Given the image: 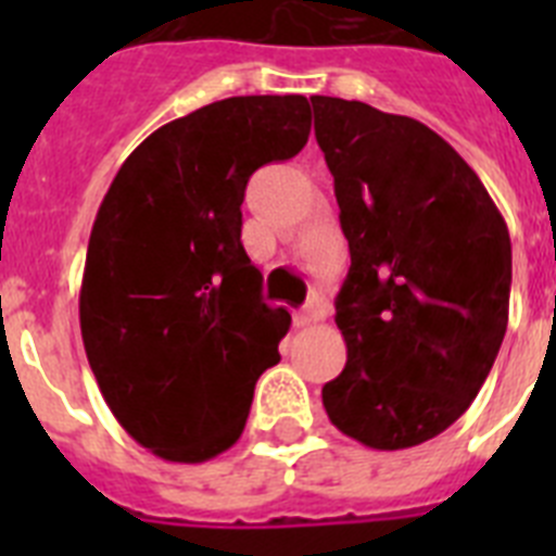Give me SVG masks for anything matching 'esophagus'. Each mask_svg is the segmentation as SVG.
Instances as JSON below:
<instances>
[{
	"instance_id": "34e87169",
	"label": "esophagus",
	"mask_w": 556,
	"mask_h": 556,
	"mask_svg": "<svg viewBox=\"0 0 556 556\" xmlns=\"http://www.w3.org/2000/svg\"><path fill=\"white\" fill-rule=\"evenodd\" d=\"M323 317H326V303L314 298V301H308L301 312L294 314V323H298V326H314V323H320Z\"/></svg>"
}]
</instances>
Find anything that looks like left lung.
<instances>
[{"mask_svg":"<svg viewBox=\"0 0 556 556\" xmlns=\"http://www.w3.org/2000/svg\"><path fill=\"white\" fill-rule=\"evenodd\" d=\"M351 269L337 294L345 370L323 387L342 434L401 451L479 395L509 320L513 244L493 198L424 122L312 97Z\"/></svg>","mask_w":556,"mask_h":556,"instance_id":"1","label":"left lung"}]
</instances>
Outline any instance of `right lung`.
Segmentation results:
<instances>
[{
	"mask_svg": "<svg viewBox=\"0 0 556 556\" xmlns=\"http://www.w3.org/2000/svg\"><path fill=\"white\" fill-rule=\"evenodd\" d=\"M312 132L301 94L230 97L147 136L97 211L80 331L105 404L139 445L205 462L242 437L255 381L278 365L287 308L262 301L242 248L258 166Z\"/></svg>",
	"mask_w": 556,
	"mask_h": 556,
	"instance_id": "1",
	"label": "right lung"
}]
</instances>
